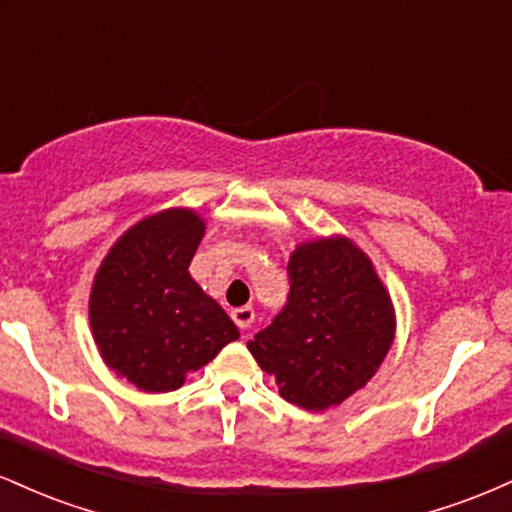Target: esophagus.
<instances>
[{"mask_svg": "<svg viewBox=\"0 0 512 512\" xmlns=\"http://www.w3.org/2000/svg\"><path fill=\"white\" fill-rule=\"evenodd\" d=\"M231 317H233V322H236V325L240 327V330H248L252 322H255V310H252L250 305H243V308L233 310Z\"/></svg>", "mask_w": 512, "mask_h": 512, "instance_id": "1", "label": "esophagus"}]
</instances>
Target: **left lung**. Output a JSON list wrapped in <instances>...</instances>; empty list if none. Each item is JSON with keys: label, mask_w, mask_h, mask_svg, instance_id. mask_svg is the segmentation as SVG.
Listing matches in <instances>:
<instances>
[{"label": "left lung", "mask_w": 512, "mask_h": 512, "mask_svg": "<svg viewBox=\"0 0 512 512\" xmlns=\"http://www.w3.org/2000/svg\"><path fill=\"white\" fill-rule=\"evenodd\" d=\"M289 284V301L248 349L286 402L322 411L373 378L395 339V308L366 252L342 236L298 245Z\"/></svg>", "instance_id": "obj_1"}]
</instances>
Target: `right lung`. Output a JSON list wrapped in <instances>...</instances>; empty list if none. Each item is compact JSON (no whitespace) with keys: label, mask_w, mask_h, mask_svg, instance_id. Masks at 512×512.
<instances>
[{"label":"right lung","mask_w":512,"mask_h":512,"mask_svg":"<svg viewBox=\"0 0 512 512\" xmlns=\"http://www.w3.org/2000/svg\"><path fill=\"white\" fill-rule=\"evenodd\" d=\"M202 236L192 209L158 211L117 238L93 279L88 320L98 351L144 392L178 390L240 337L187 272Z\"/></svg>","instance_id":"add662e5"}]
</instances>
